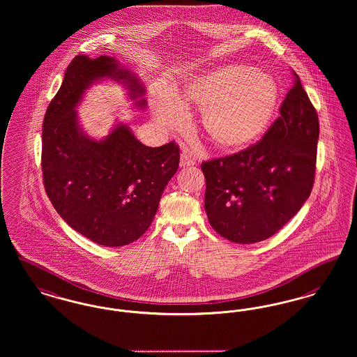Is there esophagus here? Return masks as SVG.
I'll use <instances>...</instances> for the list:
<instances>
[{
	"label": "esophagus",
	"instance_id": "esophagus-1",
	"mask_svg": "<svg viewBox=\"0 0 357 357\" xmlns=\"http://www.w3.org/2000/svg\"><path fill=\"white\" fill-rule=\"evenodd\" d=\"M196 164L195 157L189 151H183L180 157V167H193Z\"/></svg>",
	"mask_w": 357,
	"mask_h": 357
}]
</instances>
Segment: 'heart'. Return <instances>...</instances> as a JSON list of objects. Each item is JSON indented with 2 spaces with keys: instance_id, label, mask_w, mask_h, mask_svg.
<instances>
[{
  "instance_id": "heart-1",
  "label": "heart",
  "mask_w": 357,
  "mask_h": 357,
  "mask_svg": "<svg viewBox=\"0 0 357 357\" xmlns=\"http://www.w3.org/2000/svg\"><path fill=\"white\" fill-rule=\"evenodd\" d=\"M280 100L273 76L247 66H225L192 76L177 96L158 91L153 110L168 129L187 125L190 105L203 109V126L209 139L223 149H241L255 142L270 126Z\"/></svg>"
}]
</instances>
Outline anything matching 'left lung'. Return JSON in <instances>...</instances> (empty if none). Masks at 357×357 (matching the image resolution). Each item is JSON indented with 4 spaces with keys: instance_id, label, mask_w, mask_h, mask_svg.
Returning <instances> with one entry per match:
<instances>
[{
    "instance_id": "1",
    "label": "left lung",
    "mask_w": 357,
    "mask_h": 357,
    "mask_svg": "<svg viewBox=\"0 0 357 357\" xmlns=\"http://www.w3.org/2000/svg\"><path fill=\"white\" fill-rule=\"evenodd\" d=\"M294 76L281 115L259 142L202 164L209 225L234 243H257L273 236L310 196L319 115Z\"/></svg>"
}]
</instances>
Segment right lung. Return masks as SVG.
I'll return each instance as SVG.
<instances>
[{
  "label": "right lung",
  "instance_id": "right-lung-1",
  "mask_svg": "<svg viewBox=\"0 0 357 357\" xmlns=\"http://www.w3.org/2000/svg\"><path fill=\"white\" fill-rule=\"evenodd\" d=\"M103 79L119 82L135 107H146L145 86L115 57L77 55L44 116L41 169L45 192L67 225L95 243L119 247L151 227L178 169L180 149L174 142L145 146L122 122L102 139L84 132L76 107Z\"/></svg>",
  "mask_w": 357,
  "mask_h": 357
}]
</instances>
